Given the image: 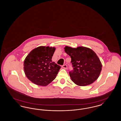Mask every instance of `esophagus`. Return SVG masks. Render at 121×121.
<instances>
[{
  "label": "esophagus",
  "mask_w": 121,
  "mask_h": 121,
  "mask_svg": "<svg viewBox=\"0 0 121 121\" xmlns=\"http://www.w3.org/2000/svg\"><path fill=\"white\" fill-rule=\"evenodd\" d=\"M62 67H63V68L64 69H67V68H68V66H67V65H66V64L63 65Z\"/></svg>",
  "instance_id": "obj_1"
}]
</instances>
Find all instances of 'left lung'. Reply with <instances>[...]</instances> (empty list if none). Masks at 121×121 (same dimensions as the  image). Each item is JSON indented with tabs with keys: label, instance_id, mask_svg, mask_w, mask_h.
<instances>
[{
	"label": "left lung",
	"instance_id": "8db88e82",
	"mask_svg": "<svg viewBox=\"0 0 121 121\" xmlns=\"http://www.w3.org/2000/svg\"><path fill=\"white\" fill-rule=\"evenodd\" d=\"M64 49L71 58L73 70L69 71V74L75 84L85 86L98 79L102 65L92 50L84 47L72 48L68 46H66Z\"/></svg>",
	"mask_w": 121,
	"mask_h": 121
}]
</instances>
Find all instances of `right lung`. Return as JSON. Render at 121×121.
<instances>
[{
	"label": "right lung",
	"instance_id": "add662e5",
	"mask_svg": "<svg viewBox=\"0 0 121 121\" xmlns=\"http://www.w3.org/2000/svg\"><path fill=\"white\" fill-rule=\"evenodd\" d=\"M54 47L40 46L32 50L24 61L25 74L35 84L45 86L56 77L61 66L52 62Z\"/></svg>",
	"mask_w": 121,
	"mask_h": 121
}]
</instances>
